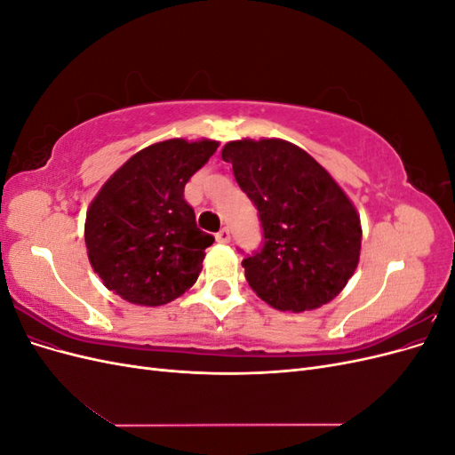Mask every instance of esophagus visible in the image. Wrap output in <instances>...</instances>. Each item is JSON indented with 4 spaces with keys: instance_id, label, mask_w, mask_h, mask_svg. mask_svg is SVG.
I'll return each instance as SVG.
<instances>
[{
    "instance_id": "1",
    "label": "esophagus",
    "mask_w": 455,
    "mask_h": 455,
    "mask_svg": "<svg viewBox=\"0 0 455 455\" xmlns=\"http://www.w3.org/2000/svg\"><path fill=\"white\" fill-rule=\"evenodd\" d=\"M216 241H218V243H222V244L229 243V241H231V233H229V229H228V228L220 229V231L216 233Z\"/></svg>"
}]
</instances>
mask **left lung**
Masks as SVG:
<instances>
[{"mask_svg":"<svg viewBox=\"0 0 455 455\" xmlns=\"http://www.w3.org/2000/svg\"><path fill=\"white\" fill-rule=\"evenodd\" d=\"M222 159L264 228L261 251L243 261L258 298L292 313L334 299L361 256V216L346 191L307 151L281 139L231 140Z\"/></svg>","mask_w":455,"mask_h":455,"instance_id":"obj_1","label":"left lung"}]
</instances>
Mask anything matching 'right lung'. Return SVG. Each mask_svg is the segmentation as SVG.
<instances>
[{
	"mask_svg": "<svg viewBox=\"0 0 455 455\" xmlns=\"http://www.w3.org/2000/svg\"><path fill=\"white\" fill-rule=\"evenodd\" d=\"M220 142L151 144L108 178L85 218L87 256L108 291L157 307L196 284L214 237L197 228L184 188Z\"/></svg>",
	"mask_w": 455,
	"mask_h": 455,
	"instance_id": "right-lung-1",
	"label": "right lung"
}]
</instances>
